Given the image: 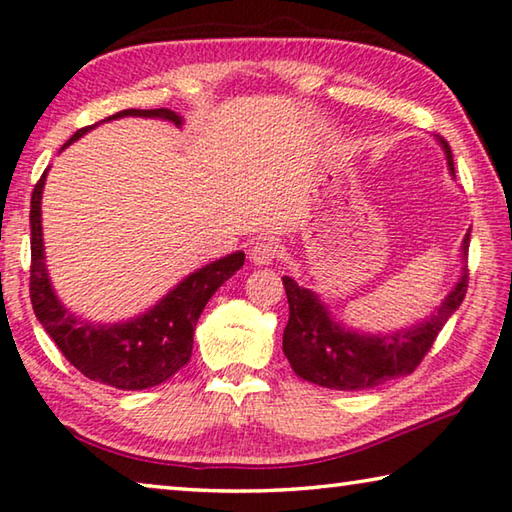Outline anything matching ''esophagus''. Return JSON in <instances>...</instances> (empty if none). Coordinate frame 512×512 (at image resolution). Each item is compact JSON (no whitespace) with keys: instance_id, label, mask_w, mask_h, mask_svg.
I'll use <instances>...</instances> for the list:
<instances>
[{"instance_id":"1","label":"esophagus","mask_w":512,"mask_h":512,"mask_svg":"<svg viewBox=\"0 0 512 512\" xmlns=\"http://www.w3.org/2000/svg\"><path fill=\"white\" fill-rule=\"evenodd\" d=\"M282 255V248L278 241L273 239H259L253 248H250V262L259 264V266H266L275 262Z\"/></svg>"}]
</instances>
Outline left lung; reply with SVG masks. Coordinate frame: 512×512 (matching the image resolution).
I'll return each mask as SVG.
<instances>
[{
  "label": "left lung",
  "instance_id": "1",
  "mask_svg": "<svg viewBox=\"0 0 512 512\" xmlns=\"http://www.w3.org/2000/svg\"><path fill=\"white\" fill-rule=\"evenodd\" d=\"M440 143L453 170V154L449 143L440 136ZM469 250V234L462 241V253ZM469 273L462 278L444 303L419 326L392 335H358L339 328L330 319L326 307L319 303L314 291L298 287L291 278H282L289 303V323L282 337V351L300 378L328 389L358 392L387 383V380L408 376L415 371L424 355L431 351L449 316L458 310L467 294Z\"/></svg>",
  "mask_w": 512,
  "mask_h": 512
}]
</instances>
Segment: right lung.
<instances>
[{"instance_id": "add662e5", "label": "right lung", "mask_w": 512, "mask_h": 512, "mask_svg": "<svg viewBox=\"0 0 512 512\" xmlns=\"http://www.w3.org/2000/svg\"><path fill=\"white\" fill-rule=\"evenodd\" d=\"M123 116L166 118L170 123L182 125V118L170 109H125L113 113L107 120ZM93 127L95 125L77 129L63 148H68L72 141H77ZM45 175L47 170L34 186L29 212V296L38 321L43 323L59 351L66 355V360L86 378L118 389H145L164 383L189 362L198 316L205 310L207 300L214 296V291L241 269L246 255H227L214 264H207L205 269L191 273L139 319L127 323L81 321L59 303L50 278H47L43 227H40V196H43Z\"/></svg>"}]
</instances>
